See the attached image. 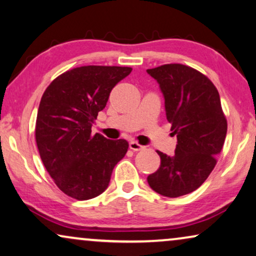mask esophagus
<instances>
[{"mask_svg":"<svg viewBox=\"0 0 256 256\" xmlns=\"http://www.w3.org/2000/svg\"><path fill=\"white\" fill-rule=\"evenodd\" d=\"M129 148H130L132 150H134V152H140V150L144 149V146L140 144V143L135 142V141H132L130 143H129Z\"/></svg>","mask_w":256,"mask_h":256,"instance_id":"obj_1","label":"esophagus"}]
</instances>
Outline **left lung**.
<instances>
[{
	"instance_id": "left-lung-1",
	"label": "left lung",
	"mask_w": 256,
	"mask_h": 256,
	"mask_svg": "<svg viewBox=\"0 0 256 256\" xmlns=\"http://www.w3.org/2000/svg\"><path fill=\"white\" fill-rule=\"evenodd\" d=\"M157 80L166 100V120L177 136L172 156L157 152L160 166L149 174L157 194L176 198L200 186L216 164L227 132L218 90L190 66L166 64L146 70Z\"/></svg>"
}]
</instances>
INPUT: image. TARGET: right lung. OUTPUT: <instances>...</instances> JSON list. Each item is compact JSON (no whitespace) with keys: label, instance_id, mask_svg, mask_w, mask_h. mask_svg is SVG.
<instances>
[{"label":"right lung","instance_id":"add662e5","mask_svg":"<svg viewBox=\"0 0 256 256\" xmlns=\"http://www.w3.org/2000/svg\"><path fill=\"white\" fill-rule=\"evenodd\" d=\"M132 68L88 65L57 76L40 99L36 143L45 169L65 194L87 200L102 194L128 150L126 140L92 135L110 90Z\"/></svg>","mask_w":256,"mask_h":256}]
</instances>
